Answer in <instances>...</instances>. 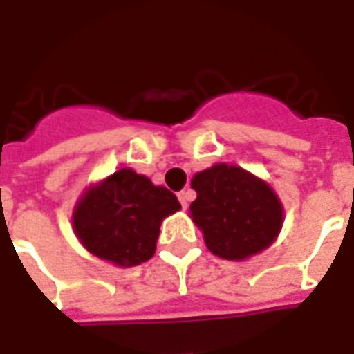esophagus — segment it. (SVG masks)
Listing matches in <instances>:
<instances>
[{
    "instance_id": "esophagus-1",
    "label": "esophagus",
    "mask_w": 354,
    "mask_h": 354,
    "mask_svg": "<svg viewBox=\"0 0 354 354\" xmlns=\"http://www.w3.org/2000/svg\"><path fill=\"white\" fill-rule=\"evenodd\" d=\"M178 199L182 203V208H187V201H189V192H180L178 193Z\"/></svg>"
}]
</instances>
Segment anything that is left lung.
Instances as JSON below:
<instances>
[{
  "label": "left lung",
  "instance_id": "8db88e82",
  "mask_svg": "<svg viewBox=\"0 0 354 354\" xmlns=\"http://www.w3.org/2000/svg\"><path fill=\"white\" fill-rule=\"evenodd\" d=\"M197 192L192 218L208 250L225 260H245L261 252L279 235L282 205L274 192L250 172L233 165H214L195 174Z\"/></svg>",
  "mask_w": 354,
  "mask_h": 354
}]
</instances>
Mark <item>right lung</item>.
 Here are the masks:
<instances>
[{
	"label": "right lung",
	"instance_id": "1",
	"mask_svg": "<svg viewBox=\"0 0 354 354\" xmlns=\"http://www.w3.org/2000/svg\"><path fill=\"white\" fill-rule=\"evenodd\" d=\"M176 210L174 193L121 169L83 195L73 212V230L81 245L102 260L140 266L155 254L162 218Z\"/></svg>",
	"mask_w": 354,
	"mask_h": 354
}]
</instances>
